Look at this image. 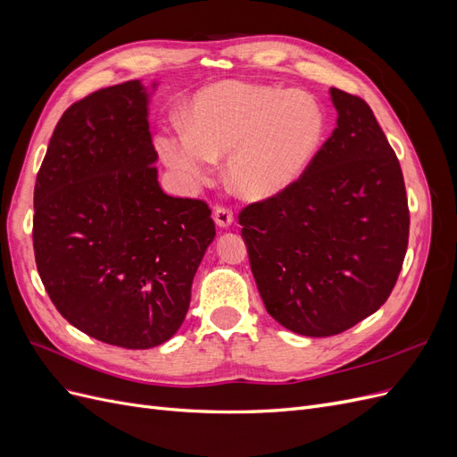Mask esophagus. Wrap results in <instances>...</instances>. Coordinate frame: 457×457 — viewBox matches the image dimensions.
<instances>
[{
  "label": "esophagus",
  "mask_w": 457,
  "mask_h": 457,
  "mask_svg": "<svg viewBox=\"0 0 457 457\" xmlns=\"http://www.w3.org/2000/svg\"><path fill=\"white\" fill-rule=\"evenodd\" d=\"M215 223L219 228H228L234 223V217L228 207H215Z\"/></svg>",
  "instance_id": "34e87169"
}]
</instances>
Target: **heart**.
I'll return each mask as SVG.
<instances>
[{"label": "heart", "instance_id": "heart-1", "mask_svg": "<svg viewBox=\"0 0 457 457\" xmlns=\"http://www.w3.org/2000/svg\"><path fill=\"white\" fill-rule=\"evenodd\" d=\"M187 129L162 137L165 163L188 179H205L227 156V183L247 202L282 196L301 181L320 152L328 118L312 95L225 79L198 91Z\"/></svg>", "mask_w": 457, "mask_h": 457}]
</instances>
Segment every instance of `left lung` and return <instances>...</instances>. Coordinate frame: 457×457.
<instances>
[{"mask_svg": "<svg viewBox=\"0 0 457 457\" xmlns=\"http://www.w3.org/2000/svg\"><path fill=\"white\" fill-rule=\"evenodd\" d=\"M329 95L337 128L307 173L240 213L267 312L307 337L341 334L383 305L410 232L403 170L371 108L336 87Z\"/></svg>", "mask_w": 457, "mask_h": 457, "instance_id": "left-lung-1", "label": "left lung"}]
</instances>
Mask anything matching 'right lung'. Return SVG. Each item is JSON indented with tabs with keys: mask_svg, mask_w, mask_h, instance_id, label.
<instances>
[{
	"mask_svg": "<svg viewBox=\"0 0 457 457\" xmlns=\"http://www.w3.org/2000/svg\"><path fill=\"white\" fill-rule=\"evenodd\" d=\"M148 96L131 79L74 103L34 188L36 265L53 305L79 331L123 349L175 336L215 238L207 204L168 196L158 183Z\"/></svg>",
	"mask_w": 457,
	"mask_h": 457,
	"instance_id": "right-lung-1",
	"label": "right lung"
}]
</instances>
